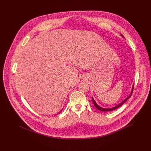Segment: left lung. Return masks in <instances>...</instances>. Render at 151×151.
I'll return each mask as SVG.
<instances>
[{"label":"left lung","mask_w":151,"mask_h":151,"mask_svg":"<svg viewBox=\"0 0 151 151\" xmlns=\"http://www.w3.org/2000/svg\"><path fill=\"white\" fill-rule=\"evenodd\" d=\"M133 90H132V93H131V94L127 98H126L122 102H121L120 104H119L118 105H117L116 106H115V107H112V108H109V109H104V108H103V107H100L97 103H96V102L95 101V100L93 99V98H92V99H93V104H94V105L95 106V107H96V108L97 109H99V111H103V112H108V111H114V110H115V109H118V107H119L121 106H122L125 101H126V100H128L129 98H130V97H131V96L132 95V93H133Z\"/></svg>","instance_id":"obj_1"}]
</instances>
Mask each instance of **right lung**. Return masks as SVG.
<instances>
[{
  "mask_svg": "<svg viewBox=\"0 0 151 151\" xmlns=\"http://www.w3.org/2000/svg\"><path fill=\"white\" fill-rule=\"evenodd\" d=\"M58 114H60V113H58Z\"/></svg>",
  "mask_w": 151,
  "mask_h": 151,
  "instance_id": "right-lung-1",
  "label": "right lung"
}]
</instances>
